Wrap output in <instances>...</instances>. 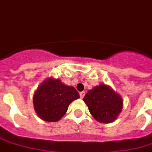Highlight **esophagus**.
Masks as SVG:
<instances>
[{
	"label": "esophagus",
	"mask_w": 152,
	"mask_h": 152,
	"mask_svg": "<svg viewBox=\"0 0 152 152\" xmlns=\"http://www.w3.org/2000/svg\"><path fill=\"white\" fill-rule=\"evenodd\" d=\"M86 95V92L85 91H82V92L80 93V99H83L84 97Z\"/></svg>",
	"instance_id": "34e87169"
}]
</instances>
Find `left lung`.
Masks as SVG:
<instances>
[{"instance_id":"obj_1","label":"left lung","mask_w":152,"mask_h":152,"mask_svg":"<svg viewBox=\"0 0 152 152\" xmlns=\"http://www.w3.org/2000/svg\"><path fill=\"white\" fill-rule=\"evenodd\" d=\"M83 100L88 106L93 117L103 124L113 122L123 107L121 95L105 84H101L89 90Z\"/></svg>"}]
</instances>
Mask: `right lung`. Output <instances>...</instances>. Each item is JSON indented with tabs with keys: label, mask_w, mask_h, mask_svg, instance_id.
Masks as SVG:
<instances>
[{
	"label": "right lung",
	"mask_w": 152,
	"mask_h": 152,
	"mask_svg": "<svg viewBox=\"0 0 152 152\" xmlns=\"http://www.w3.org/2000/svg\"><path fill=\"white\" fill-rule=\"evenodd\" d=\"M79 98L74 87L50 77L38 86L33 95V106L40 119L56 122L65 115L70 103Z\"/></svg>",
	"instance_id": "right-lung-1"
}]
</instances>
